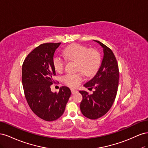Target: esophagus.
<instances>
[{
  "instance_id": "1",
  "label": "esophagus",
  "mask_w": 148,
  "mask_h": 148,
  "mask_svg": "<svg viewBox=\"0 0 148 148\" xmlns=\"http://www.w3.org/2000/svg\"><path fill=\"white\" fill-rule=\"evenodd\" d=\"M71 91L72 94H75L76 92H78L77 90H76V89H71Z\"/></svg>"
}]
</instances>
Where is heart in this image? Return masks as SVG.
Returning a JSON list of instances; mask_svg holds the SVG:
<instances>
[{
    "label": "heart",
    "mask_w": 148,
    "mask_h": 148,
    "mask_svg": "<svg viewBox=\"0 0 148 148\" xmlns=\"http://www.w3.org/2000/svg\"><path fill=\"white\" fill-rule=\"evenodd\" d=\"M64 56L68 60L77 62V70L82 71L87 77L95 75L99 67L101 57L99 53L95 49H90L78 44H74L65 49ZM55 70L60 72L64 67V62L60 57L55 56L53 59ZM82 73L68 74L64 78V81L71 87H76L83 80Z\"/></svg>",
    "instance_id": "heart-1"
}]
</instances>
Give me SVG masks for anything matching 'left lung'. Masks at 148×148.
Instances as JSON below:
<instances>
[{
  "label": "left lung",
  "mask_w": 148,
  "mask_h": 148,
  "mask_svg": "<svg viewBox=\"0 0 148 148\" xmlns=\"http://www.w3.org/2000/svg\"><path fill=\"white\" fill-rule=\"evenodd\" d=\"M97 42L103 49L102 60L99 70L91 79L84 84L88 89L94 88L91 95L85 91H79L83 96L80 110L89 119H97L109 110L117 95L119 71L117 60L110 49L100 41Z\"/></svg>",
  "instance_id": "obj_1"
}]
</instances>
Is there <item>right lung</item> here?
Returning a JSON list of instances; mask_svg holds the SVG:
<instances>
[{
	"label": "right lung",
	"instance_id": "right-lung-1",
	"mask_svg": "<svg viewBox=\"0 0 148 148\" xmlns=\"http://www.w3.org/2000/svg\"><path fill=\"white\" fill-rule=\"evenodd\" d=\"M59 43L41 44L26 57L22 66V83L26 99L38 117L48 122L56 120L64 114L71 96L69 88L62 86L59 92L51 91L56 75L53 55Z\"/></svg>",
	"mask_w": 148,
	"mask_h": 148
}]
</instances>
